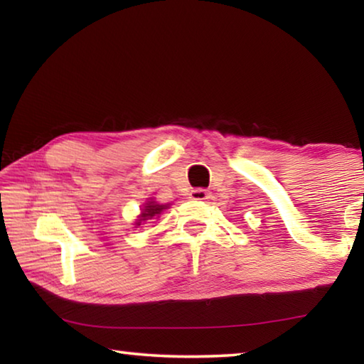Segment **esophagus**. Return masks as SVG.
Masks as SVG:
<instances>
[{
  "label": "esophagus",
  "mask_w": 364,
  "mask_h": 364,
  "mask_svg": "<svg viewBox=\"0 0 364 364\" xmlns=\"http://www.w3.org/2000/svg\"><path fill=\"white\" fill-rule=\"evenodd\" d=\"M191 199H194V200H207V199H210V193H208L207 189H203V188H197L194 191H191Z\"/></svg>",
  "instance_id": "1"
}]
</instances>
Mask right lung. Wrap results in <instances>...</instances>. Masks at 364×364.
I'll return each mask as SVG.
<instances>
[{"instance_id": "add662e5", "label": "right lung", "mask_w": 364, "mask_h": 364, "mask_svg": "<svg viewBox=\"0 0 364 364\" xmlns=\"http://www.w3.org/2000/svg\"><path fill=\"white\" fill-rule=\"evenodd\" d=\"M165 208H168V205H159V203H156V202H148L146 205H144L140 221L151 220V218H153V216L161 215V211L165 210Z\"/></svg>"}]
</instances>
